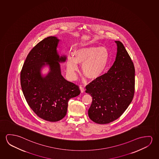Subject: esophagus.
Returning <instances> with one entry per match:
<instances>
[{
	"label": "esophagus",
	"instance_id": "1",
	"mask_svg": "<svg viewBox=\"0 0 159 159\" xmlns=\"http://www.w3.org/2000/svg\"><path fill=\"white\" fill-rule=\"evenodd\" d=\"M79 88H80V90L81 93H84V92L85 91L84 88L82 86H79Z\"/></svg>",
	"mask_w": 159,
	"mask_h": 159
}]
</instances>
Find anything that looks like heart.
<instances>
[{
  "label": "heart",
  "mask_w": 159,
  "mask_h": 159,
  "mask_svg": "<svg viewBox=\"0 0 159 159\" xmlns=\"http://www.w3.org/2000/svg\"><path fill=\"white\" fill-rule=\"evenodd\" d=\"M110 54L106 47L87 46L76 49L74 55L68 54L66 58L67 71L71 77L75 75L79 64H83L82 71L89 79L100 77L107 68Z\"/></svg>",
  "instance_id": "1"
}]
</instances>
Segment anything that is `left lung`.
<instances>
[{"mask_svg": "<svg viewBox=\"0 0 159 159\" xmlns=\"http://www.w3.org/2000/svg\"><path fill=\"white\" fill-rule=\"evenodd\" d=\"M115 42L117 53L112 66L86 86V93L93 98L89 117L98 124H108L120 117L134 95V64L122 43Z\"/></svg>", "mask_w": 159, "mask_h": 159, "instance_id": "obj_1", "label": "left lung"}]
</instances>
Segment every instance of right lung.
<instances>
[{"label": "right lung", "mask_w": 159, "mask_h": 159, "mask_svg": "<svg viewBox=\"0 0 159 159\" xmlns=\"http://www.w3.org/2000/svg\"><path fill=\"white\" fill-rule=\"evenodd\" d=\"M59 41L56 37L50 36L39 42L28 54L20 74L28 105L39 118L49 122L63 119L68 101L80 93L78 85L61 75L59 62L66 61V57H59L57 53ZM45 65L49 66L50 71L43 77L40 70Z\"/></svg>", "instance_id": "add662e5"}]
</instances>
